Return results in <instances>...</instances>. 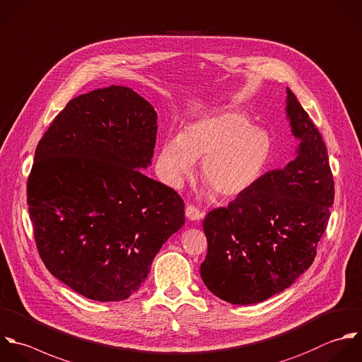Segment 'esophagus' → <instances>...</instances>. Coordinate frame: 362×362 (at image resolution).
<instances>
[{
    "instance_id": "obj_1",
    "label": "esophagus",
    "mask_w": 362,
    "mask_h": 362,
    "mask_svg": "<svg viewBox=\"0 0 362 362\" xmlns=\"http://www.w3.org/2000/svg\"><path fill=\"white\" fill-rule=\"evenodd\" d=\"M186 217L190 221H199L203 217V213L194 206H187L186 207Z\"/></svg>"
}]
</instances>
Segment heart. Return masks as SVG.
I'll use <instances>...</instances> for the list:
<instances>
[{
  "instance_id": "heart-1",
  "label": "heart",
  "mask_w": 362,
  "mask_h": 362,
  "mask_svg": "<svg viewBox=\"0 0 362 362\" xmlns=\"http://www.w3.org/2000/svg\"><path fill=\"white\" fill-rule=\"evenodd\" d=\"M274 139L238 111L203 117L168 138L158 153V169L172 187H180L202 159L200 173L213 193L234 199L251 190L274 158Z\"/></svg>"
}]
</instances>
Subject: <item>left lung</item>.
I'll return each instance as SVG.
<instances>
[{"label":"left lung","mask_w":362,"mask_h":362,"mask_svg":"<svg viewBox=\"0 0 362 362\" xmlns=\"http://www.w3.org/2000/svg\"><path fill=\"white\" fill-rule=\"evenodd\" d=\"M286 118L299 141L295 159L271 170L203 220L207 255L200 275L231 305L264 302L309 269L334 202V180L319 129L286 87Z\"/></svg>","instance_id":"obj_1"}]
</instances>
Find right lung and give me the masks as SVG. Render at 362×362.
<instances>
[{"mask_svg": "<svg viewBox=\"0 0 362 362\" xmlns=\"http://www.w3.org/2000/svg\"><path fill=\"white\" fill-rule=\"evenodd\" d=\"M156 119L134 90L98 88L69 101L35 151L26 194L39 255L87 299H128L185 224L180 196L139 170L152 163Z\"/></svg>", "mask_w": 362, "mask_h": 362, "instance_id": "add662e5", "label": "right lung"}]
</instances>
